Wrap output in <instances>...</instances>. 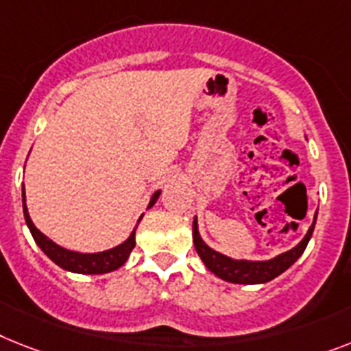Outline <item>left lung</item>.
<instances>
[{"instance_id":"left-lung-1","label":"left lung","mask_w":351,"mask_h":351,"mask_svg":"<svg viewBox=\"0 0 351 351\" xmlns=\"http://www.w3.org/2000/svg\"><path fill=\"white\" fill-rule=\"evenodd\" d=\"M315 221H317V211H315L314 221L308 228L306 234L301 239L298 245L292 249L280 253L269 260H245V258H231L226 254L219 253L213 247L202 240L199 233V222L197 217L193 219V245H195L197 254L201 256L202 263L206 265L208 271L219 276L224 282L230 283H242V285H258V283H267L285 273L287 269L291 267L292 263L300 258L303 251L306 249V244L311 242V237L314 233Z\"/></svg>"}]
</instances>
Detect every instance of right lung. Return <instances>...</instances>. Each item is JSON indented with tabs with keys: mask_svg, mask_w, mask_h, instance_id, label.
<instances>
[{
	"mask_svg": "<svg viewBox=\"0 0 351 351\" xmlns=\"http://www.w3.org/2000/svg\"><path fill=\"white\" fill-rule=\"evenodd\" d=\"M159 195H161V190L152 193L147 210L154 206L156 201L159 199ZM23 213H25L26 226H28V230H30L32 237H34L36 244L40 247V251H43V253H45L51 262L57 263L60 269H64V271L77 273V274H106L120 269L121 265L129 260L130 251L134 249L136 228H138L140 221L143 219V215L138 219V224H136V228L132 230V233L129 234V239L123 240V242L118 244L117 247L106 249V251H98V253H80V251H73V249L62 247V245H59L51 239H48L43 231L37 230L36 224L32 222L28 208H26L25 184H23Z\"/></svg>",
	"mask_w": 351,
	"mask_h": 351,
	"instance_id": "add662e5",
	"label": "right lung"
}]
</instances>
